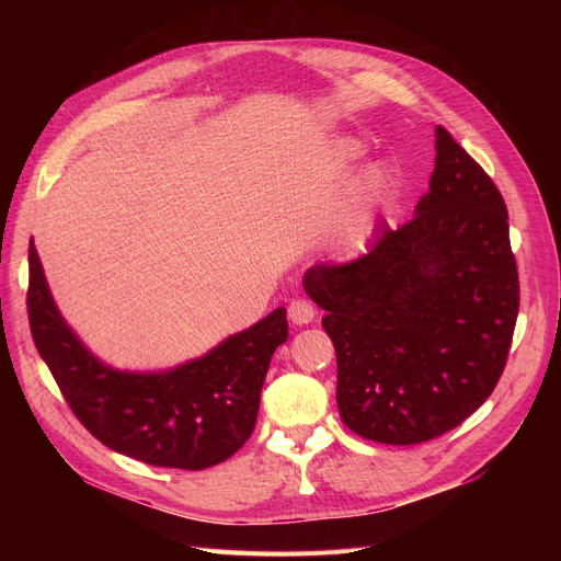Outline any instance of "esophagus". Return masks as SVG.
<instances>
[{
  "mask_svg": "<svg viewBox=\"0 0 561 561\" xmlns=\"http://www.w3.org/2000/svg\"><path fill=\"white\" fill-rule=\"evenodd\" d=\"M287 318L293 320V325H309L316 318V307L307 299H295L287 307Z\"/></svg>",
  "mask_w": 561,
  "mask_h": 561,
  "instance_id": "esophagus-1",
  "label": "esophagus"
}]
</instances>
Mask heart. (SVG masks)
Returning <instances> with one entry per match:
<instances>
[{
	"label": "heart",
	"mask_w": 561,
	"mask_h": 561,
	"mask_svg": "<svg viewBox=\"0 0 561 561\" xmlns=\"http://www.w3.org/2000/svg\"><path fill=\"white\" fill-rule=\"evenodd\" d=\"M346 154L355 159L360 154V149L346 147ZM390 192H393V178H390L386 168L383 165L369 168L358 184L353 210L342 229V236H339V248H342V252L355 254L365 248L371 227H375V215L381 210V206H386Z\"/></svg>",
	"instance_id": "heart-1"
}]
</instances>
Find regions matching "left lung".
I'll return each mask as SVG.
<instances>
[{
  "label": "left lung",
  "instance_id": "1",
  "mask_svg": "<svg viewBox=\"0 0 561 561\" xmlns=\"http://www.w3.org/2000/svg\"><path fill=\"white\" fill-rule=\"evenodd\" d=\"M431 190L363 257L316 264L304 290L325 309L346 426L381 445H419L496 388L519 311L505 201L447 128L435 130Z\"/></svg>",
  "mask_w": 561,
  "mask_h": 561
}]
</instances>
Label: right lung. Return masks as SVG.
Segmentation results:
<instances>
[{
	"mask_svg": "<svg viewBox=\"0 0 561 561\" xmlns=\"http://www.w3.org/2000/svg\"><path fill=\"white\" fill-rule=\"evenodd\" d=\"M27 318L35 346L75 416L105 447L149 466L203 470L227 461L254 431L274 351L287 342L285 309L168 371L100 363L62 320L30 243Z\"/></svg>",
	"mask_w": 561,
	"mask_h": 561,
	"instance_id": "add662e5",
	"label": "right lung"
}]
</instances>
